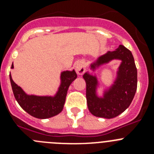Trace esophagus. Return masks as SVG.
<instances>
[{
  "instance_id": "obj_1",
  "label": "esophagus",
  "mask_w": 154,
  "mask_h": 154,
  "mask_svg": "<svg viewBox=\"0 0 154 154\" xmlns=\"http://www.w3.org/2000/svg\"><path fill=\"white\" fill-rule=\"evenodd\" d=\"M85 65L83 62H78L75 65V70L79 75H82L85 72Z\"/></svg>"
}]
</instances>
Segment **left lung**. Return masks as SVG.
Instances as JSON below:
<instances>
[{
  "instance_id": "8db88e82",
  "label": "left lung",
  "mask_w": 154,
  "mask_h": 154,
  "mask_svg": "<svg viewBox=\"0 0 154 154\" xmlns=\"http://www.w3.org/2000/svg\"><path fill=\"white\" fill-rule=\"evenodd\" d=\"M117 58L123 61L120 65L119 76L115 84L103 99L96 96V79L90 75L85 74L86 82V100L89 112L97 117L112 119L121 114L129 107L137 88V70L131 51L125 46L119 45L117 49L109 51L100 56L97 65L108 62ZM95 67V64L92 65Z\"/></svg>"
}]
</instances>
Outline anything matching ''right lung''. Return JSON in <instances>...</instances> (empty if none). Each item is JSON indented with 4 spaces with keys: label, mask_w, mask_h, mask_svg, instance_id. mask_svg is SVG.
<instances>
[{
    "label": "right lung",
    "mask_w": 154,
    "mask_h": 154,
    "mask_svg": "<svg viewBox=\"0 0 154 154\" xmlns=\"http://www.w3.org/2000/svg\"><path fill=\"white\" fill-rule=\"evenodd\" d=\"M11 68L14 65L12 63ZM62 84L55 97L28 96L12 80L10 75L11 84L14 96L21 108L28 114L38 119H47L60 113L63 109L65 98L69 85L77 77L75 72H63L62 73Z\"/></svg>",
    "instance_id": "add662e5"
}]
</instances>
